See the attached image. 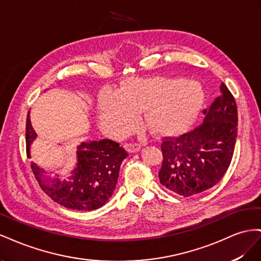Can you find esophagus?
Segmentation results:
<instances>
[{"mask_svg":"<svg viewBox=\"0 0 261 261\" xmlns=\"http://www.w3.org/2000/svg\"><path fill=\"white\" fill-rule=\"evenodd\" d=\"M140 144H137V143H127V144H125V148L127 149V151H129V152H137L138 150L140 149Z\"/></svg>","mask_w":261,"mask_h":261,"instance_id":"34e87169","label":"esophagus"}]
</instances>
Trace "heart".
<instances>
[{"instance_id": "b5f03b06", "label": "heart", "mask_w": 261, "mask_h": 261, "mask_svg": "<svg viewBox=\"0 0 261 261\" xmlns=\"http://www.w3.org/2000/svg\"><path fill=\"white\" fill-rule=\"evenodd\" d=\"M201 86L183 78H133L114 92H106L99 102L100 121L114 136L129 133L137 113L156 134H177L194 121L203 102Z\"/></svg>"}]
</instances>
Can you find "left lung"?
<instances>
[{
    "mask_svg": "<svg viewBox=\"0 0 261 261\" xmlns=\"http://www.w3.org/2000/svg\"><path fill=\"white\" fill-rule=\"evenodd\" d=\"M220 90V96L202 111L200 125L177 137L162 138L160 183L179 196L207 191L230 167L238 135V108L225 84Z\"/></svg>",
    "mask_w": 261,
    "mask_h": 261,
    "instance_id": "obj_1",
    "label": "left lung"
}]
</instances>
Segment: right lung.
<instances>
[{
  "mask_svg": "<svg viewBox=\"0 0 261 261\" xmlns=\"http://www.w3.org/2000/svg\"><path fill=\"white\" fill-rule=\"evenodd\" d=\"M37 136L30 123H26V149L29 156L31 141ZM128 155L120 144L111 139L83 143L77 148V167L68 178L53 180L42 178L43 170L35 163L31 169L42 191L50 198L67 209L91 211L109 200L117 184L123 160Z\"/></svg>",
  "mask_w": 261,
  "mask_h": 261,
  "instance_id": "right-lung-1",
  "label": "right lung"
}]
</instances>
